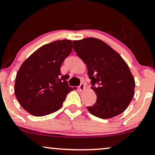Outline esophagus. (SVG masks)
I'll return each instance as SVG.
<instances>
[{"label":"esophagus","mask_w":155,"mask_h":155,"mask_svg":"<svg viewBox=\"0 0 155 155\" xmlns=\"http://www.w3.org/2000/svg\"><path fill=\"white\" fill-rule=\"evenodd\" d=\"M79 89L80 90V91H84V90L86 89V87H85V86H84V84H81V85L79 86Z\"/></svg>","instance_id":"34e87169"}]
</instances>
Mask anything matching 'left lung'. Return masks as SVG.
Returning <instances> with one entry per match:
<instances>
[{"instance_id":"left-lung-1","label":"left lung","mask_w":155,"mask_h":155,"mask_svg":"<svg viewBox=\"0 0 155 155\" xmlns=\"http://www.w3.org/2000/svg\"><path fill=\"white\" fill-rule=\"evenodd\" d=\"M73 42L76 54L87 65L91 89L97 95V101L87 107L88 111L104 119L120 114L134 94V78L127 64L100 39L86 38Z\"/></svg>"}]
</instances>
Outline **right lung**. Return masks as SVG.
Returning <instances> with one entry per match:
<instances>
[{
	"instance_id": "obj_1",
	"label": "right lung",
	"mask_w": 155,
	"mask_h": 155,
	"mask_svg": "<svg viewBox=\"0 0 155 155\" xmlns=\"http://www.w3.org/2000/svg\"><path fill=\"white\" fill-rule=\"evenodd\" d=\"M73 43L64 39L40 47L27 58L15 76L14 92L27 112L43 117L58 111L66 95L76 87H69L68 74L62 75L61 66L72 51Z\"/></svg>"
}]
</instances>
